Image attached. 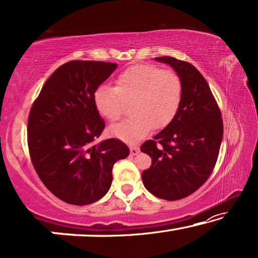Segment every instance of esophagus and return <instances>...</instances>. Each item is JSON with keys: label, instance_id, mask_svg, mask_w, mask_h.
<instances>
[{"label": "esophagus", "instance_id": "obj_1", "mask_svg": "<svg viewBox=\"0 0 258 258\" xmlns=\"http://www.w3.org/2000/svg\"><path fill=\"white\" fill-rule=\"evenodd\" d=\"M139 153H140L139 147H136V146L130 147V155H132V156H135V155H137Z\"/></svg>", "mask_w": 258, "mask_h": 258}]
</instances>
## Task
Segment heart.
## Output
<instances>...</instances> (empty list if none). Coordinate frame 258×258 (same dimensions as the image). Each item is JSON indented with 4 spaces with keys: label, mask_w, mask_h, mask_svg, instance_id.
I'll return each mask as SVG.
<instances>
[{
    "label": "heart",
    "mask_w": 258,
    "mask_h": 258,
    "mask_svg": "<svg viewBox=\"0 0 258 258\" xmlns=\"http://www.w3.org/2000/svg\"><path fill=\"white\" fill-rule=\"evenodd\" d=\"M183 96L181 77L172 70L155 66H135L117 76L115 88L102 86L95 91L97 111L110 122L124 112V103H132V118L110 126V134L126 143H137L155 126H167L177 114Z\"/></svg>",
    "instance_id": "b5f03b06"
}]
</instances>
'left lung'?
Segmentation results:
<instances>
[{"label":"left lung","mask_w":258,"mask_h":258,"mask_svg":"<svg viewBox=\"0 0 258 258\" xmlns=\"http://www.w3.org/2000/svg\"><path fill=\"white\" fill-rule=\"evenodd\" d=\"M155 61L169 64L181 77L183 96L174 119L141 146L151 157L142 181L158 199L176 201L191 195L210 176L220 153L223 121L209 84L195 67L169 56Z\"/></svg>","instance_id":"left-lung-1"}]
</instances>
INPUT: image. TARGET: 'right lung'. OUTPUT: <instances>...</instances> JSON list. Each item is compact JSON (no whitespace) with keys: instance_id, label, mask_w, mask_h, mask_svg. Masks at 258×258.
<instances>
[{"instance_id":"add662e5","label":"right lung","mask_w":258,"mask_h":258,"mask_svg":"<svg viewBox=\"0 0 258 258\" xmlns=\"http://www.w3.org/2000/svg\"><path fill=\"white\" fill-rule=\"evenodd\" d=\"M116 63L70 61L49 77L28 118V147L38 177L56 197L87 206L110 189L115 162L128 157L119 140L94 143L104 121L94 103Z\"/></svg>"}]
</instances>
